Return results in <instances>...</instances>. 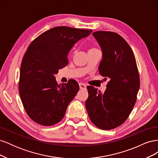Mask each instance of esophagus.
Listing matches in <instances>:
<instances>
[{"label": "esophagus", "mask_w": 158, "mask_h": 158, "mask_svg": "<svg viewBox=\"0 0 158 158\" xmlns=\"http://www.w3.org/2000/svg\"><path fill=\"white\" fill-rule=\"evenodd\" d=\"M79 86H80V88L81 89H86V85H85V84H82V83L79 84Z\"/></svg>", "instance_id": "34e87169"}]
</instances>
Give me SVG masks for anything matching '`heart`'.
Masks as SVG:
<instances>
[{
  "instance_id": "b5f03b06",
  "label": "heart",
  "mask_w": 158,
  "mask_h": 158,
  "mask_svg": "<svg viewBox=\"0 0 158 158\" xmlns=\"http://www.w3.org/2000/svg\"><path fill=\"white\" fill-rule=\"evenodd\" d=\"M98 49L97 48H95V47H91V48L89 49V51H88V52H89V51H94V50H97Z\"/></svg>"
}]
</instances>
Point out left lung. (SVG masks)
<instances>
[{"instance_id": "left-lung-1", "label": "left lung", "mask_w": 158, "mask_h": 158, "mask_svg": "<svg viewBox=\"0 0 158 158\" xmlns=\"http://www.w3.org/2000/svg\"><path fill=\"white\" fill-rule=\"evenodd\" d=\"M92 35L103 52L99 74L109 81L103 94L87 86L85 107L95 126L111 130L127 120L135 106L140 88L139 74L132 50L120 35L106 31H95Z\"/></svg>"}]
</instances>
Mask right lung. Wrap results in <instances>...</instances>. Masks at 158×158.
Returning <instances> with one entry per match:
<instances>
[{
  "mask_svg": "<svg viewBox=\"0 0 158 158\" xmlns=\"http://www.w3.org/2000/svg\"><path fill=\"white\" fill-rule=\"evenodd\" d=\"M92 30L58 26L33 40L22 61L19 94L27 115L44 126L62 120L69 104L79 90L76 80L58 85L55 74L68 64V55L76 42Z\"/></svg>",
  "mask_w": 158,
  "mask_h": 158,
  "instance_id": "1",
  "label": "right lung"
}]
</instances>
